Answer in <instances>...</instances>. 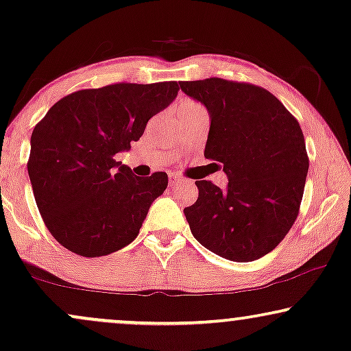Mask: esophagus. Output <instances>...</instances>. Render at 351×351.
<instances>
[{
  "label": "esophagus",
  "mask_w": 351,
  "mask_h": 351,
  "mask_svg": "<svg viewBox=\"0 0 351 351\" xmlns=\"http://www.w3.org/2000/svg\"><path fill=\"white\" fill-rule=\"evenodd\" d=\"M182 184V177H179L177 174H169V185H177Z\"/></svg>",
  "instance_id": "esophagus-1"
}]
</instances>
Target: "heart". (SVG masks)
Wrapping results in <instances>:
<instances>
[{"instance_id": "obj_1", "label": "heart", "mask_w": 351, "mask_h": 351, "mask_svg": "<svg viewBox=\"0 0 351 351\" xmlns=\"http://www.w3.org/2000/svg\"><path fill=\"white\" fill-rule=\"evenodd\" d=\"M198 107H201L199 104H196V102H193V100H182V102L179 104V110H186V108H198Z\"/></svg>"}]
</instances>
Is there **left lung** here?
Wrapping results in <instances>:
<instances>
[{"label": "left lung", "mask_w": 351, "mask_h": 351, "mask_svg": "<svg viewBox=\"0 0 351 351\" xmlns=\"http://www.w3.org/2000/svg\"><path fill=\"white\" fill-rule=\"evenodd\" d=\"M180 88L208 108L204 156L228 176L225 191L210 180L195 182L198 199L184 209L191 233L220 257L257 261L299 215L308 172L300 124L261 86L208 78L182 81Z\"/></svg>", "instance_id": "1"}]
</instances>
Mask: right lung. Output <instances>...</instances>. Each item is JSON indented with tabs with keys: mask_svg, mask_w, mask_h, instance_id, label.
Returning a JSON list of instances; mask_svg holds the SVG:
<instances>
[{
	"mask_svg": "<svg viewBox=\"0 0 351 351\" xmlns=\"http://www.w3.org/2000/svg\"><path fill=\"white\" fill-rule=\"evenodd\" d=\"M179 93L177 81L114 83L62 97L36 124L27 167L43 222L69 251L100 257L137 238L166 172L132 174L114 160Z\"/></svg>",
	"mask_w": 351,
	"mask_h": 351,
	"instance_id": "add662e5",
	"label": "right lung"
}]
</instances>
